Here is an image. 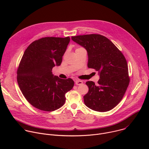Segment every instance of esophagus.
Returning <instances> with one entry per match:
<instances>
[{
    "instance_id": "34e87169",
    "label": "esophagus",
    "mask_w": 149,
    "mask_h": 149,
    "mask_svg": "<svg viewBox=\"0 0 149 149\" xmlns=\"http://www.w3.org/2000/svg\"><path fill=\"white\" fill-rule=\"evenodd\" d=\"M75 84L77 85V86H80V85H81V84H83L82 81H81V80H78V79H76L75 81Z\"/></svg>"
}]
</instances>
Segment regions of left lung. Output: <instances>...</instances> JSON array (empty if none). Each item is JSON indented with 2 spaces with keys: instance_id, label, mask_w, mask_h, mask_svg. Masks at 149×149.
Instances as JSON below:
<instances>
[{
  "instance_id": "obj_1",
  "label": "left lung",
  "mask_w": 149,
  "mask_h": 149,
  "mask_svg": "<svg viewBox=\"0 0 149 149\" xmlns=\"http://www.w3.org/2000/svg\"><path fill=\"white\" fill-rule=\"evenodd\" d=\"M88 54V67L98 72L97 84L87 81L89 88L84 96L85 104L90 109L108 111L120 102L129 86L128 65L121 52L106 37L98 34L71 37Z\"/></svg>"
}]
</instances>
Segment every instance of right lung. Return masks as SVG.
<instances>
[{
    "label": "right lung",
    "mask_w": 149,
    "mask_h": 149,
    "mask_svg": "<svg viewBox=\"0 0 149 149\" xmlns=\"http://www.w3.org/2000/svg\"><path fill=\"white\" fill-rule=\"evenodd\" d=\"M70 41L68 36L42 38L24 52L17 71V83L26 100L39 110L58 109L65 102V94L74 87L72 79H61L52 72L61 65Z\"/></svg>",
    "instance_id": "add662e5"
}]
</instances>
